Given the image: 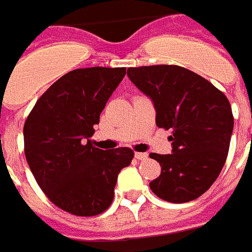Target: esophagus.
<instances>
[{"instance_id": "34e87169", "label": "esophagus", "mask_w": 252, "mask_h": 252, "mask_svg": "<svg viewBox=\"0 0 252 252\" xmlns=\"http://www.w3.org/2000/svg\"><path fill=\"white\" fill-rule=\"evenodd\" d=\"M147 158H148V155L147 154H142V152H136L135 154L136 160H146Z\"/></svg>"}]
</instances>
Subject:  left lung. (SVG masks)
Segmentation results:
<instances>
[{"instance_id": "1", "label": "left lung", "mask_w": 252, "mask_h": 252, "mask_svg": "<svg viewBox=\"0 0 252 252\" xmlns=\"http://www.w3.org/2000/svg\"><path fill=\"white\" fill-rule=\"evenodd\" d=\"M127 75L152 98L156 125L172 130L173 154L150 155L161 166L151 190L170 203L199 198L228 158L234 125L228 97L203 76L177 65L128 67Z\"/></svg>"}]
</instances>
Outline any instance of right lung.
Returning <instances> with one entry per match:
<instances>
[{
    "label": "right lung",
    "mask_w": 252,
    "mask_h": 252,
    "mask_svg": "<svg viewBox=\"0 0 252 252\" xmlns=\"http://www.w3.org/2000/svg\"><path fill=\"white\" fill-rule=\"evenodd\" d=\"M125 67H86L54 82L24 122V155L32 174L54 206L91 217L109 208L117 177L134 158L127 147L102 151L92 144L94 125Z\"/></svg>",
    "instance_id": "obj_1"
}]
</instances>
